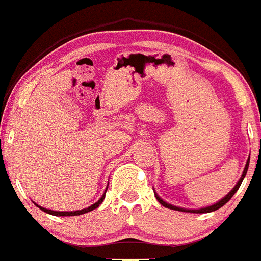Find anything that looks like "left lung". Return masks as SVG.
Listing matches in <instances>:
<instances>
[{
  "mask_svg": "<svg viewBox=\"0 0 261 261\" xmlns=\"http://www.w3.org/2000/svg\"><path fill=\"white\" fill-rule=\"evenodd\" d=\"M248 165H250V158L247 159V163H246V167H244V170H243V174H242V177H241V179H239V181H238V183L235 184V187H234V188H232V190L230 191V192L227 193V195H226L225 197H223L222 200H220V201H218V202H216V204L211 205V206H206V208H201V209H184V208H179V206H174V205H171V204H167V202H166V201H163V200L161 199V197H159V196L156 195L155 192H154V193H155V197H156V200H158V201H159V204H161V205H163V206H165V208L172 209V211L190 212V213H209V212H214V211H217V209L222 208L223 205H225L226 202L229 201V200L231 199L232 196H234V193L237 192V191H238V188H239V187H241L242 181H243L244 176H246V174H247Z\"/></svg>",
  "mask_w": 261,
  "mask_h": 261,
  "instance_id": "1",
  "label": "left lung"
}]
</instances>
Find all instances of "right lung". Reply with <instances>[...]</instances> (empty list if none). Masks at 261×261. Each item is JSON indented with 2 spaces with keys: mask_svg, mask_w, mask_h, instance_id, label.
Here are the masks:
<instances>
[{
  "mask_svg": "<svg viewBox=\"0 0 261 261\" xmlns=\"http://www.w3.org/2000/svg\"><path fill=\"white\" fill-rule=\"evenodd\" d=\"M106 191H107V190H106ZM106 191H105V193H103L102 197H100V199H99L98 201L95 202V204H93V205H91V206H89V208H86V209H81V211H74V212H55V211H49V209L43 208V206H39L38 204H36V206H38L39 209H41V211H43V212H45V213L52 214V216H62V217L80 216V214H85V213H87V212H91V211H93V209L98 208L99 205H100V204H102V202H103V200H105Z\"/></svg>",
  "mask_w": 261,
  "mask_h": 261,
  "instance_id": "1",
  "label": "right lung"
}]
</instances>
